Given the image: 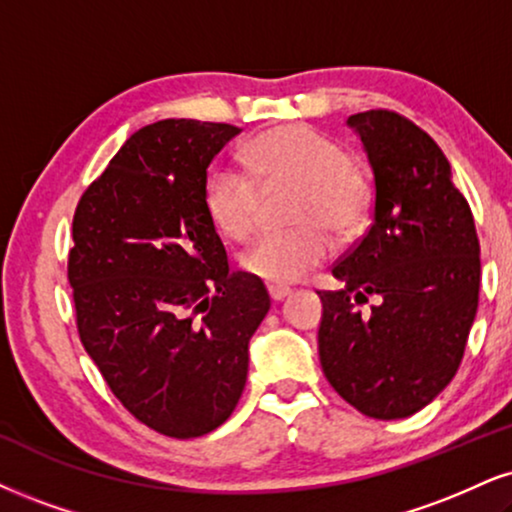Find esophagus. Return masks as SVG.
<instances>
[{
    "label": "esophagus",
    "instance_id": "34e87169",
    "mask_svg": "<svg viewBox=\"0 0 512 512\" xmlns=\"http://www.w3.org/2000/svg\"><path fill=\"white\" fill-rule=\"evenodd\" d=\"M268 294H270V299H273V301H282V299H285V296H289V289L287 287L270 285L268 287Z\"/></svg>",
    "mask_w": 512,
    "mask_h": 512
}]
</instances>
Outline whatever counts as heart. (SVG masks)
<instances>
[{
  "instance_id": "obj_1",
  "label": "heart",
  "mask_w": 512,
  "mask_h": 512,
  "mask_svg": "<svg viewBox=\"0 0 512 512\" xmlns=\"http://www.w3.org/2000/svg\"><path fill=\"white\" fill-rule=\"evenodd\" d=\"M244 170L218 166L208 173L204 206L223 235L244 239L261 218V189L296 185L294 230L268 232L249 246L246 273L270 285H292L334 251L337 235L356 232L372 206L365 170L349 161L332 137L311 125H280L256 135L242 149Z\"/></svg>"
}]
</instances>
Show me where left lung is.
I'll list each match as a JSON object with an SVG mask.
<instances>
[{"instance_id": "left-lung-1", "label": "left lung", "mask_w": 512, "mask_h": 512, "mask_svg": "<svg viewBox=\"0 0 512 512\" xmlns=\"http://www.w3.org/2000/svg\"><path fill=\"white\" fill-rule=\"evenodd\" d=\"M368 151L375 204L368 232L318 292L320 365L346 403L377 420L425 408L456 375L479 304V239L439 144L410 118H349ZM376 299L368 312L360 306Z\"/></svg>"}]
</instances>
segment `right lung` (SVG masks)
Here are the masks:
<instances>
[{
	"label": "right lung",
	"instance_id": "right-lung-1",
	"mask_svg": "<svg viewBox=\"0 0 512 512\" xmlns=\"http://www.w3.org/2000/svg\"><path fill=\"white\" fill-rule=\"evenodd\" d=\"M235 125L168 118L137 130L73 213L68 282L80 342L123 408L173 439L213 432L246 384L263 282L230 270L204 206Z\"/></svg>",
	"mask_w": 512,
	"mask_h": 512
}]
</instances>
